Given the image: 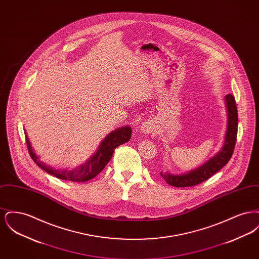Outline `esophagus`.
I'll return each instance as SVG.
<instances>
[{
    "instance_id": "34e87169",
    "label": "esophagus",
    "mask_w": 259,
    "mask_h": 259,
    "mask_svg": "<svg viewBox=\"0 0 259 259\" xmlns=\"http://www.w3.org/2000/svg\"><path fill=\"white\" fill-rule=\"evenodd\" d=\"M153 130H154V124L150 120L145 121L141 126V131L144 134H150L153 132Z\"/></svg>"
}]
</instances>
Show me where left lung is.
<instances>
[{
  "label": "left lung",
  "instance_id": "1",
  "mask_svg": "<svg viewBox=\"0 0 259 259\" xmlns=\"http://www.w3.org/2000/svg\"><path fill=\"white\" fill-rule=\"evenodd\" d=\"M224 100L227 111V128L222 148L209 160L189 172L179 175L170 172H160L161 177L168 185L175 187H187L199 185L219 172L230 160L237 140L238 111L233 95L228 94Z\"/></svg>",
  "mask_w": 259,
  "mask_h": 259
}]
</instances>
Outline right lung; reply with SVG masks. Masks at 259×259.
<instances>
[{
    "mask_svg": "<svg viewBox=\"0 0 259 259\" xmlns=\"http://www.w3.org/2000/svg\"><path fill=\"white\" fill-rule=\"evenodd\" d=\"M24 133L29 153L32 159L35 161V163L40 169L58 179L80 183L90 181L103 171V169L106 167L109 161L111 160L114 149L118 146L130 141L132 128L130 126H123L109 133L100 143L98 149L95 151L94 154L91 155V157H89L83 164H80L71 170L55 169L54 167L48 165L47 163L40 160L39 156L34 151V148L32 147V144L28 138L26 130H24Z\"/></svg>",
    "mask_w": 259,
    "mask_h": 259,
    "instance_id": "obj_1",
    "label": "right lung"
}]
</instances>
